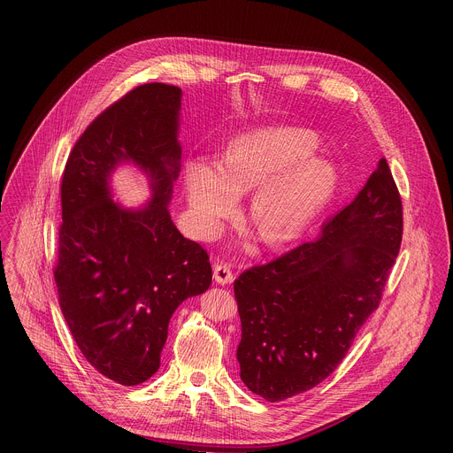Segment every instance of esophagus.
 Instances as JSON below:
<instances>
[{
	"instance_id": "1",
	"label": "esophagus",
	"mask_w": 453,
	"mask_h": 453,
	"mask_svg": "<svg viewBox=\"0 0 453 453\" xmlns=\"http://www.w3.org/2000/svg\"><path fill=\"white\" fill-rule=\"evenodd\" d=\"M213 278L219 285H229L233 283V273L231 267L226 264H217L213 269Z\"/></svg>"
}]
</instances>
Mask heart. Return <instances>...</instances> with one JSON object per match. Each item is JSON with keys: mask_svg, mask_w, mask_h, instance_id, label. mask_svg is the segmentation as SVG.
Instances as JSON below:
<instances>
[{"mask_svg": "<svg viewBox=\"0 0 453 453\" xmlns=\"http://www.w3.org/2000/svg\"><path fill=\"white\" fill-rule=\"evenodd\" d=\"M317 136L303 127L269 125L233 140L208 166L193 165L184 177L186 197L197 226L210 233L226 220L234 199L254 189L242 222L264 247L296 240L334 199L335 166L311 156Z\"/></svg>", "mask_w": 453, "mask_h": 453, "instance_id": "b5f03b06", "label": "heart"}]
</instances>
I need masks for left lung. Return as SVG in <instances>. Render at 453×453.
I'll return each instance as SVG.
<instances>
[{
  "instance_id": "1",
  "label": "left lung",
  "mask_w": 453,
  "mask_h": 453,
  "mask_svg": "<svg viewBox=\"0 0 453 453\" xmlns=\"http://www.w3.org/2000/svg\"><path fill=\"white\" fill-rule=\"evenodd\" d=\"M402 234V199L381 157L317 240L238 276L236 358L249 391L274 403L310 391L337 369L380 304Z\"/></svg>"
}]
</instances>
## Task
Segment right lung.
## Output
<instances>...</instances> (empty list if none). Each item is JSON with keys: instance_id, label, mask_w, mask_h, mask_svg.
Here are the masks:
<instances>
[{"instance_id": "right-lung-1", "label": "right lung", "mask_w": 453, "mask_h": 453, "mask_svg": "<svg viewBox=\"0 0 453 453\" xmlns=\"http://www.w3.org/2000/svg\"><path fill=\"white\" fill-rule=\"evenodd\" d=\"M180 96L161 82L127 93L93 119L62 173L58 304L84 358L121 385L159 369L172 313L211 285L208 252L179 233L168 211L180 168ZM123 162L151 180L143 209L111 199L110 175Z\"/></svg>"}]
</instances>
